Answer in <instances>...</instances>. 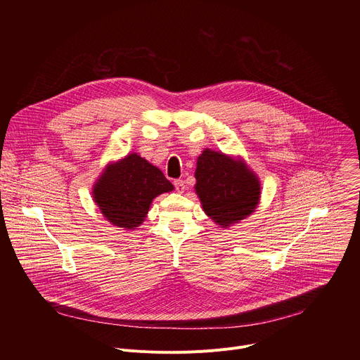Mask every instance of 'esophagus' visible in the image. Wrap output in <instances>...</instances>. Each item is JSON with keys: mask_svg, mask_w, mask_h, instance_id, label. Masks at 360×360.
Returning <instances> with one entry per match:
<instances>
[{"mask_svg": "<svg viewBox=\"0 0 360 360\" xmlns=\"http://www.w3.org/2000/svg\"><path fill=\"white\" fill-rule=\"evenodd\" d=\"M174 185H175V189L178 193H182L185 191V182L182 179H175Z\"/></svg>", "mask_w": 360, "mask_h": 360, "instance_id": "esophagus-1", "label": "esophagus"}]
</instances>
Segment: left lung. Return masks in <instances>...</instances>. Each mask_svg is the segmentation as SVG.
<instances>
[{"instance_id":"left-lung-1","label":"left lung","mask_w":360,"mask_h":360,"mask_svg":"<svg viewBox=\"0 0 360 360\" xmlns=\"http://www.w3.org/2000/svg\"><path fill=\"white\" fill-rule=\"evenodd\" d=\"M195 192L219 228L250 217L261 200V181L240 157L205 148L196 160Z\"/></svg>"}]
</instances>
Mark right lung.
I'll return each mask as SVG.
<instances>
[{
	"label": "right lung",
	"mask_w": 360,
	"mask_h": 360,
	"mask_svg": "<svg viewBox=\"0 0 360 360\" xmlns=\"http://www.w3.org/2000/svg\"><path fill=\"white\" fill-rule=\"evenodd\" d=\"M174 191L162 171L136 152L107 164L92 186V198L111 225L134 231L143 224L152 200Z\"/></svg>",
	"instance_id": "obj_1"
}]
</instances>
